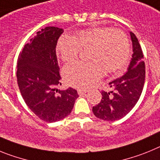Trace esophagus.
Returning <instances> with one entry per match:
<instances>
[{
  "mask_svg": "<svg viewBox=\"0 0 160 160\" xmlns=\"http://www.w3.org/2000/svg\"><path fill=\"white\" fill-rule=\"evenodd\" d=\"M87 92V90H83V89H79V90H78V94L80 96L84 95V94H86Z\"/></svg>",
  "mask_w": 160,
  "mask_h": 160,
  "instance_id": "34e87169",
  "label": "esophagus"
}]
</instances>
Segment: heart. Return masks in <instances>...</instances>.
Returning a JSON list of instances; mask_svg holds the SVG:
<instances>
[{"instance_id": "obj_1", "label": "heart", "mask_w": 160, "mask_h": 160, "mask_svg": "<svg viewBox=\"0 0 160 160\" xmlns=\"http://www.w3.org/2000/svg\"><path fill=\"white\" fill-rule=\"evenodd\" d=\"M90 49L87 59L90 62H73L63 69V77L70 86L87 88L107 74L117 73L128 62L131 46L128 35L110 27H96L82 30L73 38L62 36L57 52L65 62L78 58L82 49Z\"/></svg>"}]
</instances>
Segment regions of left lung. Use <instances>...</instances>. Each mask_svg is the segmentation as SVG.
<instances>
[{"instance_id": "8db88e82", "label": "left lung", "mask_w": 160, "mask_h": 160, "mask_svg": "<svg viewBox=\"0 0 160 160\" xmlns=\"http://www.w3.org/2000/svg\"><path fill=\"white\" fill-rule=\"evenodd\" d=\"M130 34L133 54L128 71L109 83L112 90H102V100L93 107V113L100 119L115 121L123 118L135 107L142 94L145 81L143 54L135 33L130 32Z\"/></svg>"}]
</instances>
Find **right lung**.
Instances as JSON below:
<instances>
[{
  "label": "right lung",
  "instance_id": "1",
  "mask_svg": "<svg viewBox=\"0 0 160 160\" xmlns=\"http://www.w3.org/2000/svg\"><path fill=\"white\" fill-rule=\"evenodd\" d=\"M63 29L48 26L37 32L24 46L18 60L17 78L24 101L42 120L54 122L71 112L77 90H61L56 46Z\"/></svg>",
  "mask_w": 160,
  "mask_h": 160
}]
</instances>
